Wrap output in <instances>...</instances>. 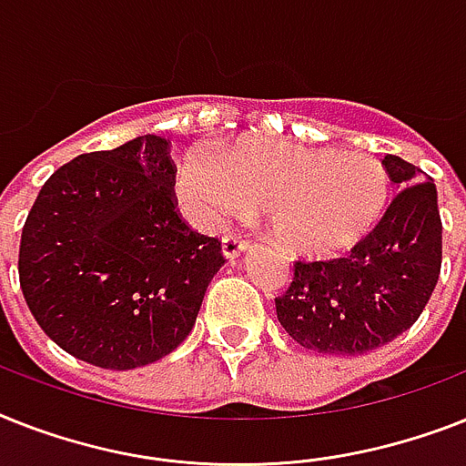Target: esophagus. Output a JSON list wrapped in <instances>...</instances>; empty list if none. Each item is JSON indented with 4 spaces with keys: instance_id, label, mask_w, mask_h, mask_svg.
<instances>
[{
    "instance_id": "34e87169",
    "label": "esophagus",
    "mask_w": 466,
    "mask_h": 466,
    "mask_svg": "<svg viewBox=\"0 0 466 466\" xmlns=\"http://www.w3.org/2000/svg\"><path fill=\"white\" fill-rule=\"evenodd\" d=\"M246 248H248V241H244L241 237H237V234H227L225 239H222V253H225L227 260H234L237 256H241Z\"/></svg>"
}]
</instances>
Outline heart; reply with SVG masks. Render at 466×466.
<instances>
[{
    "label": "heart",
    "instance_id": "obj_1",
    "mask_svg": "<svg viewBox=\"0 0 466 466\" xmlns=\"http://www.w3.org/2000/svg\"><path fill=\"white\" fill-rule=\"evenodd\" d=\"M174 188L184 213L206 229L263 206L272 237L309 258L357 246L390 203V177L378 160L285 138H246L222 153L191 147Z\"/></svg>",
    "mask_w": 466,
    "mask_h": 466
}]
</instances>
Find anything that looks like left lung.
<instances>
[{
    "label": "left lung",
    "mask_w": 466,
    "mask_h": 466,
    "mask_svg": "<svg viewBox=\"0 0 466 466\" xmlns=\"http://www.w3.org/2000/svg\"><path fill=\"white\" fill-rule=\"evenodd\" d=\"M400 188L376 229L344 258L299 260L275 299L279 325L319 354L359 357L410 330L436 289L442 260L438 191L423 172L385 155Z\"/></svg>",
    "instance_id": "1"
}]
</instances>
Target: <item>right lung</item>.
I'll return each mask as SVG.
<instances>
[{
    "label": "right lung",
    "mask_w": 466,
    "mask_h": 466,
    "mask_svg": "<svg viewBox=\"0 0 466 466\" xmlns=\"http://www.w3.org/2000/svg\"><path fill=\"white\" fill-rule=\"evenodd\" d=\"M167 138L86 153L40 188L21 234L25 304L52 342L128 370L177 350L220 270V241L174 208Z\"/></svg>",
    "instance_id": "right-lung-1"
}]
</instances>
